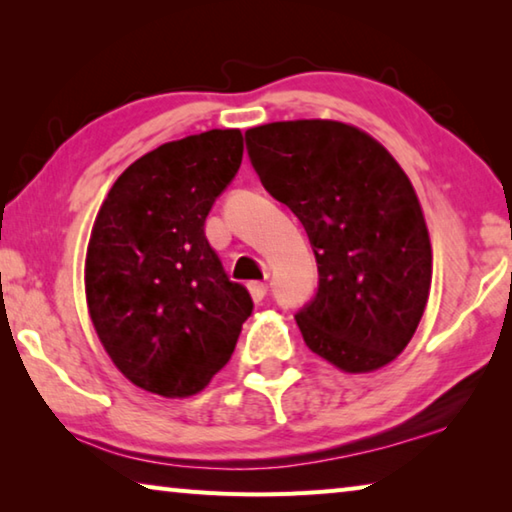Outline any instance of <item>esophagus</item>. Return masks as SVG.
<instances>
[{"mask_svg": "<svg viewBox=\"0 0 512 512\" xmlns=\"http://www.w3.org/2000/svg\"><path fill=\"white\" fill-rule=\"evenodd\" d=\"M248 291H250V298H253L255 302H262L264 296H266L268 287H266L264 282H250V284H248Z\"/></svg>", "mask_w": 512, "mask_h": 512, "instance_id": "obj_1", "label": "esophagus"}]
</instances>
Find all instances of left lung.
I'll list each match as a JSON object with an SVG mask.
<instances>
[{
    "instance_id": "left-lung-1",
    "label": "left lung",
    "mask_w": 512,
    "mask_h": 512,
    "mask_svg": "<svg viewBox=\"0 0 512 512\" xmlns=\"http://www.w3.org/2000/svg\"><path fill=\"white\" fill-rule=\"evenodd\" d=\"M246 144L314 248L318 293L296 316L307 348L350 375L388 366L431 291V239L409 176L375 137L334 119L255 126Z\"/></svg>"
}]
</instances>
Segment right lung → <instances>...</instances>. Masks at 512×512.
Wrapping results in <instances>:
<instances>
[{"label": "right lung", "mask_w": 512, "mask_h": 512, "mask_svg": "<svg viewBox=\"0 0 512 512\" xmlns=\"http://www.w3.org/2000/svg\"><path fill=\"white\" fill-rule=\"evenodd\" d=\"M241 158L239 128L167 142L121 173L99 207L85 300L103 350L142 391L173 400L201 393L253 311L203 230Z\"/></svg>", "instance_id": "1"}]
</instances>
